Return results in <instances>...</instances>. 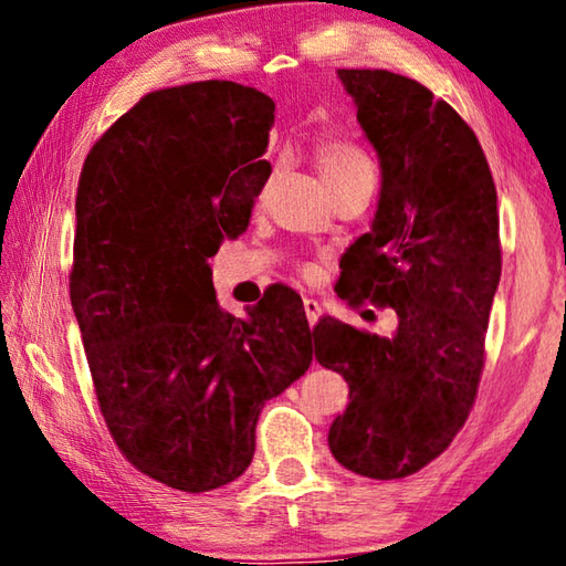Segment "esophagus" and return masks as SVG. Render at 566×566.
<instances>
[{
    "label": "esophagus",
    "instance_id": "esophagus-1",
    "mask_svg": "<svg viewBox=\"0 0 566 566\" xmlns=\"http://www.w3.org/2000/svg\"><path fill=\"white\" fill-rule=\"evenodd\" d=\"M304 314H306V319H310V324L314 327V324L319 322V317H322V304L317 302V300H312V296H304Z\"/></svg>",
    "mask_w": 566,
    "mask_h": 566
}]
</instances>
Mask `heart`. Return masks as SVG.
I'll use <instances>...</instances> for the list:
<instances>
[{
	"label": "heart",
	"mask_w": 566,
	"mask_h": 566,
	"mask_svg": "<svg viewBox=\"0 0 566 566\" xmlns=\"http://www.w3.org/2000/svg\"><path fill=\"white\" fill-rule=\"evenodd\" d=\"M314 165H317L327 187L342 185V181L354 177H377L375 161L369 159L367 151L354 145V142L344 139L322 142L317 151H314Z\"/></svg>",
	"instance_id": "heart-1"
}]
</instances>
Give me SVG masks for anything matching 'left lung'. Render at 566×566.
Wrapping results in <instances>:
<instances>
[{"label":"left lung","mask_w":566,"mask_h":566,"mask_svg":"<svg viewBox=\"0 0 566 566\" xmlns=\"http://www.w3.org/2000/svg\"><path fill=\"white\" fill-rule=\"evenodd\" d=\"M381 165L371 232L342 256L339 296L395 310L379 337L339 319L314 329V357L349 385L329 449L352 472L401 479L452 444L474 407L502 274L492 169L472 127L424 84L339 70Z\"/></svg>","instance_id":"left-lung-1"}]
</instances>
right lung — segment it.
<instances>
[{"instance_id": "obj_1", "label": "right lung", "mask_w": 566, "mask_h": 566, "mask_svg": "<svg viewBox=\"0 0 566 566\" xmlns=\"http://www.w3.org/2000/svg\"><path fill=\"white\" fill-rule=\"evenodd\" d=\"M272 127L266 94L191 82L145 94L82 167L70 296L94 395L127 462L171 490L242 474L262 407L312 361L300 294L237 319L207 266L249 224Z\"/></svg>"}]
</instances>
